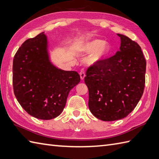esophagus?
<instances>
[{"instance_id": "obj_1", "label": "esophagus", "mask_w": 159, "mask_h": 159, "mask_svg": "<svg viewBox=\"0 0 159 159\" xmlns=\"http://www.w3.org/2000/svg\"><path fill=\"white\" fill-rule=\"evenodd\" d=\"M80 78L82 80H84V77H85L86 75H85V73L84 72V71H81V72L80 73Z\"/></svg>"}]
</instances>
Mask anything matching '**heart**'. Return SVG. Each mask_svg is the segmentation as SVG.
<instances>
[{"label":"heart","mask_w":159,"mask_h":159,"mask_svg":"<svg viewBox=\"0 0 159 159\" xmlns=\"http://www.w3.org/2000/svg\"><path fill=\"white\" fill-rule=\"evenodd\" d=\"M77 51L83 55L90 54L87 57V64L89 66H97L105 60L109 53L110 47L104 40L90 39L81 43L77 47Z\"/></svg>","instance_id":"b5f03b06"}]
</instances>
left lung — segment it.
I'll list each match as a JSON object with an SVG mask.
<instances>
[{"mask_svg":"<svg viewBox=\"0 0 159 159\" xmlns=\"http://www.w3.org/2000/svg\"><path fill=\"white\" fill-rule=\"evenodd\" d=\"M114 56L89 68L84 82L89 89V107L100 120L125 118L137 106L145 88L146 61L140 46L126 35Z\"/></svg>","mask_w":159,"mask_h":159,"instance_id":"8db88e82","label":"left lung"}]
</instances>
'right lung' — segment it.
Wrapping results in <instances>:
<instances>
[{
  "instance_id": "add662e5",
  "label": "right lung",
  "mask_w": 159,
  "mask_h": 159,
  "mask_svg": "<svg viewBox=\"0 0 159 159\" xmlns=\"http://www.w3.org/2000/svg\"><path fill=\"white\" fill-rule=\"evenodd\" d=\"M80 82L78 73L52 63L44 32L24 42L13 61V86L18 103L31 116L49 120L66 106L70 90Z\"/></svg>"
}]
</instances>
